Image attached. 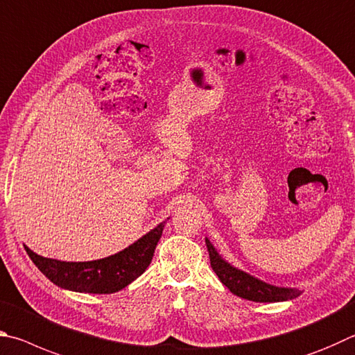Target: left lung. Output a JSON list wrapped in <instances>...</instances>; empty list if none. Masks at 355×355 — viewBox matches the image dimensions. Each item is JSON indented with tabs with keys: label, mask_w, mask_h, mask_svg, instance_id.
<instances>
[{
	"label": "left lung",
	"mask_w": 355,
	"mask_h": 355,
	"mask_svg": "<svg viewBox=\"0 0 355 355\" xmlns=\"http://www.w3.org/2000/svg\"><path fill=\"white\" fill-rule=\"evenodd\" d=\"M209 257H210V266L220 277L223 285L243 300L254 301V302H281L295 300L301 295L297 288H284L276 287V285H270L260 279L254 277L248 272L237 270L226 260H223L218 252H216L212 243L206 239Z\"/></svg>",
	"instance_id": "obj_1"
}]
</instances>
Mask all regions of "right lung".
Here are the masks:
<instances>
[{
  "label": "right lung",
  "instance_id": "obj_1",
  "mask_svg": "<svg viewBox=\"0 0 355 355\" xmlns=\"http://www.w3.org/2000/svg\"><path fill=\"white\" fill-rule=\"evenodd\" d=\"M165 221L143 235L126 250L92 262H60L42 257L26 246L28 256L49 281L60 288L79 293L109 295L120 291L145 272L162 237Z\"/></svg>",
  "mask_w": 355,
  "mask_h": 355
}]
</instances>
